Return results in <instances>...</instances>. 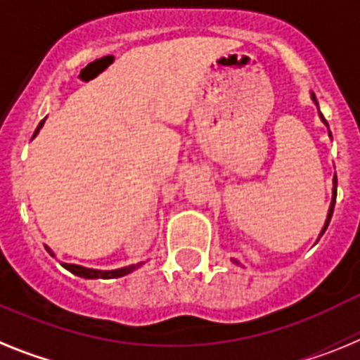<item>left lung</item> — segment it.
Returning <instances> with one entry per match:
<instances>
[{
    "label": "left lung",
    "instance_id": "obj_1",
    "mask_svg": "<svg viewBox=\"0 0 360 360\" xmlns=\"http://www.w3.org/2000/svg\"><path fill=\"white\" fill-rule=\"evenodd\" d=\"M310 96H311V101L315 103V106H317V110H319V103H317V99H315V94L314 92H310ZM319 117H321V121H323L324 124H326L328 127V121L324 120V115L321 114V110H319ZM328 136L331 137V132H330V128H328ZM335 198H337V176H333V188H331V202H330V208H328V215H326V221H324V226H323V230H321V233H319V237L323 236L324 232H326V228H328V224H330V219H331V214H333V206H335ZM233 262H236V264H240L239 261H236V259H232Z\"/></svg>",
    "mask_w": 360,
    "mask_h": 360
}]
</instances>
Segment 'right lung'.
<instances>
[{
	"label": "right lung",
	"instance_id": "add662e5",
	"mask_svg": "<svg viewBox=\"0 0 360 360\" xmlns=\"http://www.w3.org/2000/svg\"><path fill=\"white\" fill-rule=\"evenodd\" d=\"M43 124H45V120L39 123V127L36 128V132H34V137L39 134V130L43 128ZM32 137V139H34ZM49 254L54 257V252L50 248ZM145 262H137V264H128V266H123V268H115V270H96V268H85V266H79V264H68V262H61V266L67 268L68 271H72L74 275H77V277H83V279H117V277H124V275L132 274L134 270H137L139 266H143Z\"/></svg>",
	"mask_w": 360,
	"mask_h": 360
}]
</instances>
